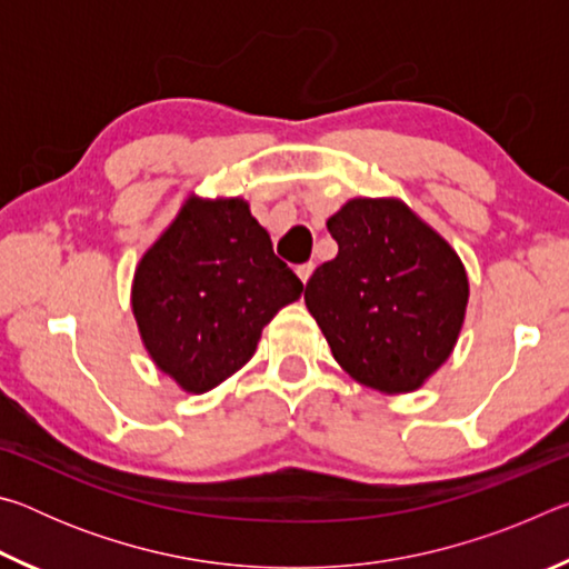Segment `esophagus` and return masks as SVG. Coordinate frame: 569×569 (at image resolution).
I'll return each instance as SVG.
<instances>
[{
	"label": "esophagus",
	"mask_w": 569,
	"mask_h": 569,
	"mask_svg": "<svg viewBox=\"0 0 569 569\" xmlns=\"http://www.w3.org/2000/svg\"><path fill=\"white\" fill-rule=\"evenodd\" d=\"M296 273H298V278H301L303 283H308V278H311V273H313V263H301L296 268Z\"/></svg>",
	"instance_id": "esophagus-1"
}]
</instances>
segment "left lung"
<instances>
[{"label":"left lung","mask_w":569,"mask_h":569,"mask_svg":"<svg viewBox=\"0 0 569 569\" xmlns=\"http://www.w3.org/2000/svg\"><path fill=\"white\" fill-rule=\"evenodd\" d=\"M339 256L303 301L353 381L387 397L417 391L459 341L467 268L399 198H351L326 220Z\"/></svg>","instance_id":"left-lung-1"}]
</instances>
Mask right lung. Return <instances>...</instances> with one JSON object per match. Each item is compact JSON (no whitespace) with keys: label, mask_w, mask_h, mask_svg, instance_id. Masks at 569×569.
Returning a JSON list of instances; mask_svg holds the SVG:
<instances>
[{"label":"right lung","mask_w":569,"mask_h":569,"mask_svg":"<svg viewBox=\"0 0 569 569\" xmlns=\"http://www.w3.org/2000/svg\"><path fill=\"white\" fill-rule=\"evenodd\" d=\"M301 291L248 200L190 192L134 268L130 306L158 371L206 393L243 369Z\"/></svg>","instance_id":"add662e5"}]
</instances>
